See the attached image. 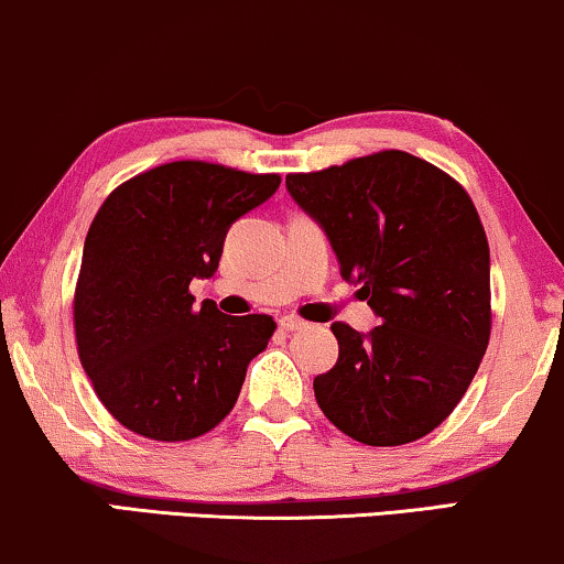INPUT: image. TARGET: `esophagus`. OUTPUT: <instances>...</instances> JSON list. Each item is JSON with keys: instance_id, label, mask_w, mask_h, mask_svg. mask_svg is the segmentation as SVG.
<instances>
[{"instance_id": "34e87169", "label": "esophagus", "mask_w": 564, "mask_h": 564, "mask_svg": "<svg viewBox=\"0 0 564 564\" xmlns=\"http://www.w3.org/2000/svg\"><path fill=\"white\" fill-rule=\"evenodd\" d=\"M280 328L284 330V334H292V330H303V328H307V323L295 318V315H284V318H280Z\"/></svg>"}]
</instances>
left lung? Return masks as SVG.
I'll list each match as a JSON object with an SVG mask.
<instances>
[{"instance_id": "obj_1", "label": "left lung", "mask_w": 564, "mask_h": 564, "mask_svg": "<svg viewBox=\"0 0 564 564\" xmlns=\"http://www.w3.org/2000/svg\"><path fill=\"white\" fill-rule=\"evenodd\" d=\"M284 184L382 323L330 326L338 361L313 380L321 411L369 446L426 436L457 408L490 338V249L473 199L405 151Z\"/></svg>"}]
</instances>
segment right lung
Instances as JSON below:
<instances>
[{
  "mask_svg": "<svg viewBox=\"0 0 564 564\" xmlns=\"http://www.w3.org/2000/svg\"><path fill=\"white\" fill-rule=\"evenodd\" d=\"M276 174L172 161L120 184L91 220L74 295L76 346L97 398L153 442L203 436L230 413L269 315L195 305L192 280L218 272L226 234L267 203Z\"/></svg>",
  "mask_w": 564,
  "mask_h": 564,
  "instance_id": "1",
  "label": "right lung"
}]
</instances>
